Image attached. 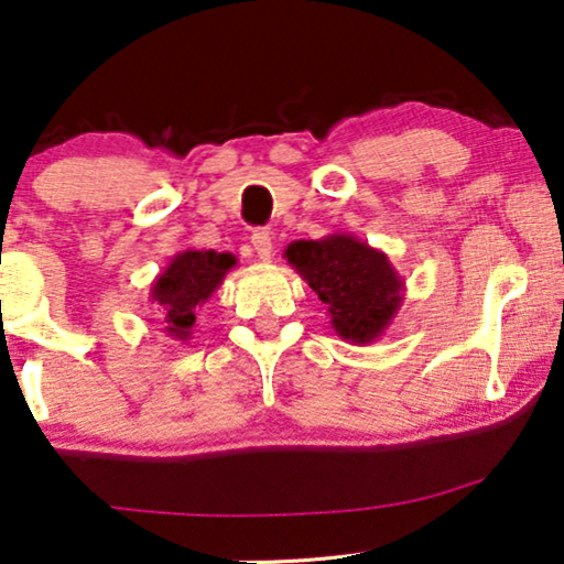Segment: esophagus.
I'll return each instance as SVG.
<instances>
[{
    "label": "esophagus",
    "instance_id": "1",
    "mask_svg": "<svg viewBox=\"0 0 564 564\" xmlns=\"http://www.w3.org/2000/svg\"><path fill=\"white\" fill-rule=\"evenodd\" d=\"M251 246H253V251H257V257H259L261 261L272 259L274 241H272V234H269L267 228L253 230V234H251Z\"/></svg>",
    "mask_w": 564,
    "mask_h": 564
}]
</instances>
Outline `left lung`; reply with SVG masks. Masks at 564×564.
Masks as SVG:
<instances>
[{"label": "left lung", "mask_w": 564, "mask_h": 564, "mask_svg": "<svg viewBox=\"0 0 564 564\" xmlns=\"http://www.w3.org/2000/svg\"><path fill=\"white\" fill-rule=\"evenodd\" d=\"M284 259L328 305L330 328L349 344L377 341L403 305L405 282L388 253L351 234L292 241Z\"/></svg>", "instance_id": "obj_1"}]
</instances>
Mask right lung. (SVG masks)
<instances>
[{
	"label": "right lung",
	"instance_id": "right-lung-1",
	"mask_svg": "<svg viewBox=\"0 0 564 564\" xmlns=\"http://www.w3.org/2000/svg\"><path fill=\"white\" fill-rule=\"evenodd\" d=\"M236 257L228 251H180L169 267L151 282V303L159 305L164 334L176 341H189L195 334V313L213 297Z\"/></svg>",
	"mask_w": 564,
	"mask_h": 564
}]
</instances>
